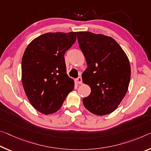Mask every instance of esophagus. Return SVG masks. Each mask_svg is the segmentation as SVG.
I'll return each instance as SVG.
<instances>
[{
  "mask_svg": "<svg viewBox=\"0 0 151 151\" xmlns=\"http://www.w3.org/2000/svg\"><path fill=\"white\" fill-rule=\"evenodd\" d=\"M76 83H77L78 85L82 84V78H81V76H79V77H78L77 78H76Z\"/></svg>",
  "mask_w": 151,
  "mask_h": 151,
  "instance_id": "esophagus-1",
  "label": "esophagus"
}]
</instances>
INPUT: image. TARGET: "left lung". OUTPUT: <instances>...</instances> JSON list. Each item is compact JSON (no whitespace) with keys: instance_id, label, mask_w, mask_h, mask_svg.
<instances>
[{"instance_id":"8db88e82","label":"left lung","mask_w":151,"mask_h":151,"mask_svg":"<svg viewBox=\"0 0 151 151\" xmlns=\"http://www.w3.org/2000/svg\"><path fill=\"white\" fill-rule=\"evenodd\" d=\"M77 38L87 64L83 82L91 90L83 98V105L97 116L109 114L118 108L128 91L131 67L127 55L107 35L78 32Z\"/></svg>"}]
</instances>
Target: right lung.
<instances>
[{"label": "right lung", "instance_id": "1", "mask_svg": "<svg viewBox=\"0 0 151 151\" xmlns=\"http://www.w3.org/2000/svg\"><path fill=\"white\" fill-rule=\"evenodd\" d=\"M76 32L46 33L35 38L24 52L21 80L29 101L40 113L60 109L75 81L66 74L64 54L74 44Z\"/></svg>", "mask_w": 151, "mask_h": 151}]
</instances>
